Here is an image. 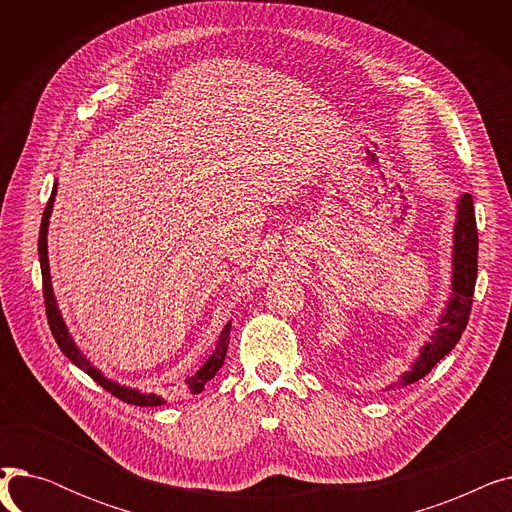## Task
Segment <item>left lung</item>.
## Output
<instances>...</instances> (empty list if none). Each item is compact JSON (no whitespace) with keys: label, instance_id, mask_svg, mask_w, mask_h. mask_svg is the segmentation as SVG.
I'll use <instances>...</instances> for the list:
<instances>
[{"label":"left lung","instance_id":"1","mask_svg":"<svg viewBox=\"0 0 512 512\" xmlns=\"http://www.w3.org/2000/svg\"><path fill=\"white\" fill-rule=\"evenodd\" d=\"M477 280V224L473 197L469 193L461 195L456 201V222L452 234V280H450V297L444 305V311L438 324L429 336V340L419 348V357L411 363V369L398 378V382L386 386V390H394L398 386H409L419 382L423 375L432 371V367L444 359L456 342L461 340L471 305L473 290Z\"/></svg>","mask_w":512,"mask_h":512}]
</instances>
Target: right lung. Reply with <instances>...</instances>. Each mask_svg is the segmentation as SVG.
Segmentation results:
<instances>
[{
  "mask_svg": "<svg viewBox=\"0 0 512 512\" xmlns=\"http://www.w3.org/2000/svg\"><path fill=\"white\" fill-rule=\"evenodd\" d=\"M56 193H58V184H53V191L51 197L47 201V207L43 211V220H41V230H39V261H41V276H43V299H45V311H47V321H49V328L53 338H56L60 351L76 365L83 369L87 375L110 394H114L116 398L128 402V405H137V407H161L166 405V400L161 398L159 394L153 392H141L137 388H128L122 386L110 378H105L103 371H99L83 353H80V348L76 346L74 338L68 332L66 321L60 313L58 301H56V294H53V286H51V274H49V259H47V228H49V218H51V211H53V201H56ZM230 330H232V321L224 326V330L218 336V344H215L213 353L209 355V359L203 363V367L191 375V378H186L182 388L188 394H199L203 392L205 384L209 380H213V375L220 371V367L224 365L226 359V351H228V342H230Z\"/></svg>",
  "mask_w": 512,
  "mask_h": 512,
  "instance_id": "obj_1",
  "label": "right lung"
}]
</instances>
